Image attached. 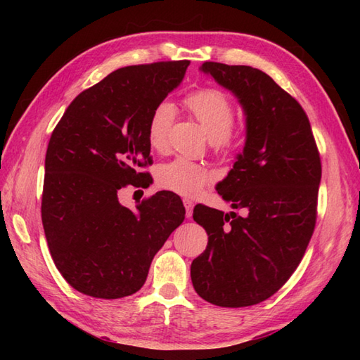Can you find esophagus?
Returning a JSON list of instances; mask_svg holds the SVG:
<instances>
[{
  "label": "esophagus",
  "instance_id": "34e87169",
  "mask_svg": "<svg viewBox=\"0 0 360 360\" xmlns=\"http://www.w3.org/2000/svg\"><path fill=\"white\" fill-rule=\"evenodd\" d=\"M193 205L195 202L190 201V200H184V207H186V217L187 218H192V213H193Z\"/></svg>",
  "mask_w": 360,
  "mask_h": 360
}]
</instances>
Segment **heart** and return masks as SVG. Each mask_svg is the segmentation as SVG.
Returning a JSON list of instances; mask_svg holds the SVG:
<instances>
[{
	"mask_svg": "<svg viewBox=\"0 0 360 360\" xmlns=\"http://www.w3.org/2000/svg\"><path fill=\"white\" fill-rule=\"evenodd\" d=\"M184 105L205 128L213 148L229 151L240 143V134L232 129L235 120L233 103L223 89H198L184 98ZM173 122L174 106L172 103L160 102L153 108L147 125V137L151 148L158 151L167 148ZM156 179L159 187L165 190L182 196H195L213 181V173L205 165L184 158H176L158 168Z\"/></svg>",
	"mask_w": 360,
	"mask_h": 360,
	"instance_id": "heart-1",
	"label": "heart"
}]
</instances>
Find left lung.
Here are the masks:
<instances>
[{
	"label": "left lung",
	"instance_id": "obj_1",
	"mask_svg": "<svg viewBox=\"0 0 360 360\" xmlns=\"http://www.w3.org/2000/svg\"><path fill=\"white\" fill-rule=\"evenodd\" d=\"M202 71L231 89L246 112L243 155L217 187L244 215L196 205L193 219L209 243L190 275L205 302L252 307L277 292L307 252L322 162L307 112L266 72L217 62L202 63Z\"/></svg>",
	"mask_w": 360,
	"mask_h": 360
}]
</instances>
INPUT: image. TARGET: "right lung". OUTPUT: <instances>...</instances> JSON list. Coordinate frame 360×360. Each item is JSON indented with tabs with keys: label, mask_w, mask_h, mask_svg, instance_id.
Returning <instances> with one entry per match:
<instances>
[{
	"label": "right lung",
	"mask_w": 360,
	"mask_h": 360,
	"mask_svg": "<svg viewBox=\"0 0 360 360\" xmlns=\"http://www.w3.org/2000/svg\"><path fill=\"white\" fill-rule=\"evenodd\" d=\"M188 60L125 66L83 91L53 128L44 159L41 221L51 257L79 292H137L153 257L186 218L178 196L159 192L133 212L119 202L151 165L153 108L184 79Z\"/></svg>",
	"instance_id": "obj_1"
}]
</instances>
